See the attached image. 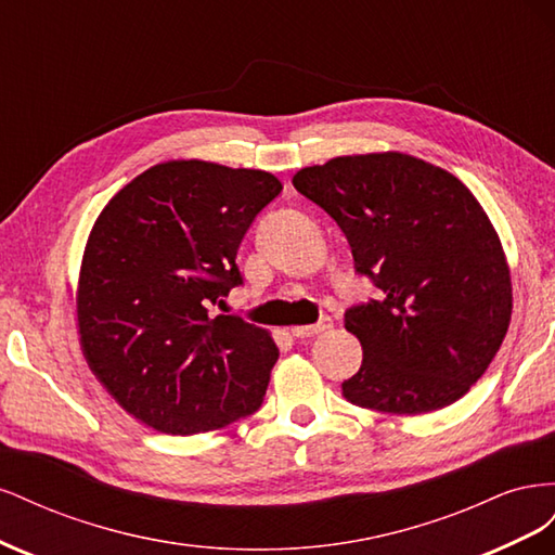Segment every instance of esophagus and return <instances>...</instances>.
<instances>
[{"label":"esophagus","mask_w":555,"mask_h":555,"mask_svg":"<svg viewBox=\"0 0 555 555\" xmlns=\"http://www.w3.org/2000/svg\"><path fill=\"white\" fill-rule=\"evenodd\" d=\"M328 328H333V319L328 314H324V317H319L317 324H312V326H294L292 333L296 335V338H312V335H319V333H324Z\"/></svg>","instance_id":"obj_1"}]
</instances>
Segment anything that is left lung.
Listing matches in <instances>:
<instances>
[{"label": "left lung", "instance_id": "1", "mask_svg": "<svg viewBox=\"0 0 555 555\" xmlns=\"http://www.w3.org/2000/svg\"><path fill=\"white\" fill-rule=\"evenodd\" d=\"M292 182L338 222L357 273L379 289L345 312L363 363L343 396L389 414H426L465 396L512 319L509 266L473 192L402 153L335 157Z\"/></svg>", "mask_w": 555, "mask_h": 555}]
</instances>
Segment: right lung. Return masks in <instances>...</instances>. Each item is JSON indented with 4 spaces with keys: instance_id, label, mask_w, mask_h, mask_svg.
Returning a JSON list of instances; mask_svg holds the SVG:
<instances>
[{
    "instance_id": "right-lung-1",
    "label": "right lung",
    "mask_w": 555,
    "mask_h": 555,
    "mask_svg": "<svg viewBox=\"0 0 555 555\" xmlns=\"http://www.w3.org/2000/svg\"><path fill=\"white\" fill-rule=\"evenodd\" d=\"M282 182L255 169L178 159L153 166L96 217L78 280L90 371L125 412L169 435L257 412L278 347L236 314H212L243 284L236 255Z\"/></svg>"
}]
</instances>
